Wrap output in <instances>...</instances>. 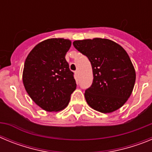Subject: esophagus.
I'll return each mask as SVG.
<instances>
[{
	"instance_id": "esophagus-1",
	"label": "esophagus",
	"mask_w": 152,
	"mask_h": 152,
	"mask_svg": "<svg viewBox=\"0 0 152 152\" xmlns=\"http://www.w3.org/2000/svg\"><path fill=\"white\" fill-rule=\"evenodd\" d=\"M75 77H76V79L78 78V72H77V71H75Z\"/></svg>"
}]
</instances>
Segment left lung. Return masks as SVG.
Here are the masks:
<instances>
[{
  "mask_svg": "<svg viewBox=\"0 0 152 152\" xmlns=\"http://www.w3.org/2000/svg\"><path fill=\"white\" fill-rule=\"evenodd\" d=\"M73 45L88 58L92 66V85L84 94L88 105L103 113L123 107L131 96L136 77L126 50L108 39L75 40Z\"/></svg>",
  "mask_w": 152,
  "mask_h": 152,
  "instance_id": "8db88e82",
  "label": "left lung"
}]
</instances>
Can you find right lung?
Instances as JSON below:
<instances>
[{
  "instance_id": "right-lung-1",
  "label": "right lung",
  "mask_w": 152,
  "mask_h": 152,
  "mask_svg": "<svg viewBox=\"0 0 152 152\" xmlns=\"http://www.w3.org/2000/svg\"><path fill=\"white\" fill-rule=\"evenodd\" d=\"M71 45L69 39H45L31 50L24 63V88L36 104L48 112L64 110L76 89L73 72L65 60Z\"/></svg>"
}]
</instances>
